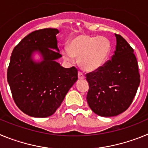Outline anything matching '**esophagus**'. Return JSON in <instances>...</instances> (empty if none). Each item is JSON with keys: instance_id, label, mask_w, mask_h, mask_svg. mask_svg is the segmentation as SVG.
I'll use <instances>...</instances> for the list:
<instances>
[{"instance_id": "obj_1", "label": "esophagus", "mask_w": 148, "mask_h": 148, "mask_svg": "<svg viewBox=\"0 0 148 148\" xmlns=\"http://www.w3.org/2000/svg\"><path fill=\"white\" fill-rule=\"evenodd\" d=\"M78 79H81V80H82V79H84V78H85V77H84V75L82 73H81V72H79V73H78Z\"/></svg>"}]
</instances>
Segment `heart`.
<instances>
[{"mask_svg": "<svg viewBox=\"0 0 148 148\" xmlns=\"http://www.w3.org/2000/svg\"><path fill=\"white\" fill-rule=\"evenodd\" d=\"M110 52L111 43L108 38L81 35L72 39L69 47L63 48L61 54L68 62L78 58L82 70L94 72L104 66Z\"/></svg>", "mask_w": 148, "mask_h": 148, "instance_id": "obj_1", "label": "heart"}]
</instances>
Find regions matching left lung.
I'll use <instances>...</instances> for the list:
<instances>
[{
	"label": "left lung",
	"mask_w": 148,
	"mask_h": 148,
	"mask_svg": "<svg viewBox=\"0 0 148 148\" xmlns=\"http://www.w3.org/2000/svg\"><path fill=\"white\" fill-rule=\"evenodd\" d=\"M116 47L111 60L87 73V101L95 114L111 117L127 109L140 84L138 63L133 49L122 36L115 34Z\"/></svg>",
	"instance_id": "1"
}]
</instances>
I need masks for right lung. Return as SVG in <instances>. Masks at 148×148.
Wrapping results in <instances>:
<instances>
[{"label":"right lung","mask_w":148,"mask_h":148,"mask_svg":"<svg viewBox=\"0 0 148 148\" xmlns=\"http://www.w3.org/2000/svg\"><path fill=\"white\" fill-rule=\"evenodd\" d=\"M57 29L36 30L23 38L14 48L7 70V81L18 108L28 116L45 118L60 107L72 86L78 80L75 67L64 68L56 60ZM38 52L42 61L35 62Z\"/></svg>","instance_id":"right-lung-1"}]
</instances>
